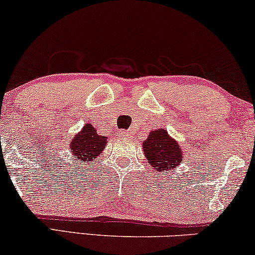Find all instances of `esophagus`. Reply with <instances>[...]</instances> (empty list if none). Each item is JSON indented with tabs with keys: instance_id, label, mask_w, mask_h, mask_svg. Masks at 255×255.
Masks as SVG:
<instances>
[{
	"instance_id": "1",
	"label": "esophagus",
	"mask_w": 255,
	"mask_h": 255,
	"mask_svg": "<svg viewBox=\"0 0 255 255\" xmlns=\"http://www.w3.org/2000/svg\"><path fill=\"white\" fill-rule=\"evenodd\" d=\"M120 135L122 138H124V139H128V132H125V131H122L121 133H120Z\"/></svg>"
}]
</instances>
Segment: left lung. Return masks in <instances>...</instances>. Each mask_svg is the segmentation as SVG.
<instances>
[{"mask_svg":"<svg viewBox=\"0 0 255 255\" xmlns=\"http://www.w3.org/2000/svg\"><path fill=\"white\" fill-rule=\"evenodd\" d=\"M142 148L148 163L158 172H167L182 163V148L163 128L149 132Z\"/></svg>","mask_w":255,"mask_h":255,"instance_id":"1","label":"left lung"}]
</instances>
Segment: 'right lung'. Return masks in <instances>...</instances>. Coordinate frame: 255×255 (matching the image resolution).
I'll return each mask as SVG.
<instances>
[{
  "label": "right lung",
  "instance_id": "add662e5",
  "mask_svg": "<svg viewBox=\"0 0 255 255\" xmlns=\"http://www.w3.org/2000/svg\"><path fill=\"white\" fill-rule=\"evenodd\" d=\"M107 140L108 137L97 133L93 125L86 124L69 142V147L75 160L88 162L96 159L103 152L107 146Z\"/></svg>",
  "mask_w": 255,
  "mask_h": 255
}]
</instances>
